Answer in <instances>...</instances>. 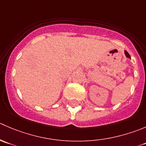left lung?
I'll list each match as a JSON object with an SVG mask.
<instances>
[{
	"instance_id": "left-lung-1",
	"label": "left lung",
	"mask_w": 146,
	"mask_h": 146,
	"mask_svg": "<svg viewBox=\"0 0 146 146\" xmlns=\"http://www.w3.org/2000/svg\"><path fill=\"white\" fill-rule=\"evenodd\" d=\"M125 56H126L127 58H131V56H130L129 53H128L126 50H125Z\"/></svg>"
}]
</instances>
